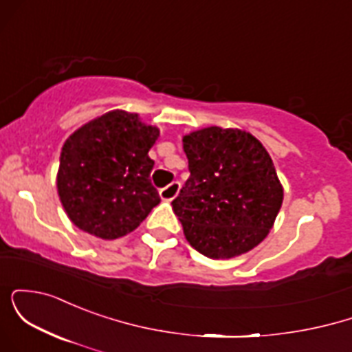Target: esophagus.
<instances>
[{"instance_id": "esophagus-1", "label": "esophagus", "mask_w": 352, "mask_h": 352, "mask_svg": "<svg viewBox=\"0 0 352 352\" xmlns=\"http://www.w3.org/2000/svg\"><path fill=\"white\" fill-rule=\"evenodd\" d=\"M179 192H180V182H172L170 185H167V187L160 190V199L170 201L179 195Z\"/></svg>"}]
</instances>
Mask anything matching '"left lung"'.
<instances>
[{"instance_id":"left-lung-1","label":"left lung","mask_w":352,"mask_h":352,"mask_svg":"<svg viewBox=\"0 0 352 352\" xmlns=\"http://www.w3.org/2000/svg\"><path fill=\"white\" fill-rule=\"evenodd\" d=\"M190 177L172 201L185 238L208 258L260 245L283 204L270 153L248 132L207 127L184 137Z\"/></svg>"}]
</instances>
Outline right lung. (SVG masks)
<instances>
[{
  "label": "right lung",
  "instance_id": "1",
  "mask_svg": "<svg viewBox=\"0 0 352 352\" xmlns=\"http://www.w3.org/2000/svg\"><path fill=\"white\" fill-rule=\"evenodd\" d=\"M159 134V129L142 124L137 114L111 111L64 142L58 193L76 227L102 240H116L134 232L160 204L148 157Z\"/></svg>",
  "mask_w": 352,
  "mask_h": 352
}]
</instances>
